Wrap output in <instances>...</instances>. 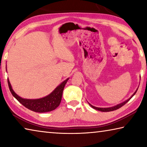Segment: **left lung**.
Returning a JSON list of instances; mask_svg holds the SVG:
<instances>
[{
    "mask_svg": "<svg viewBox=\"0 0 147 147\" xmlns=\"http://www.w3.org/2000/svg\"><path fill=\"white\" fill-rule=\"evenodd\" d=\"M138 88L136 89V91L134 92V93L132 94V95H131L130 98H129L128 99H127V100H125V101H124V102H121V103H120V104H117L116 106H112V107H109V108H98V107H95V106H93V105H91V104H89V105L91 106V107H92V108H94V109H96V110H98V111H103V112H108V111H114V110H116V109H119V108H121L122 106H124V104H125L126 103H127L130 100V99L131 98V97H132V96L134 95V94H135L136 93V92H137V91H138Z\"/></svg>",
    "mask_w": 147,
    "mask_h": 147,
    "instance_id": "obj_1",
    "label": "left lung"
}]
</instances>
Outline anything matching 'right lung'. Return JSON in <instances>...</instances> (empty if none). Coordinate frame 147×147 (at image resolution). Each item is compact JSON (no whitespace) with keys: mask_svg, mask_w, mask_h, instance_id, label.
<instances>
[{"mask_svg":"<svg viewBox=\"0 0 147 147\" xmlns=\"http://www.w3.org/2000/svg\"><path fill=\"white\" fill-rule=\"evenodd\" d=\"M69 79V78H68L65 80H64L63 82H61L51 93H50L45 97L38 99H27L21 97L15 93V91L13 90L8 78V83L9 90H10L12 95L20 103L23 104L26 108L35 111V112L45 113L54 110L56 108H58L60 104L64 87Z\"/></svg>","mask_w":147,"mask_h":147,"instance_id":"add662e5","label":"right lung"}]
</instances>
